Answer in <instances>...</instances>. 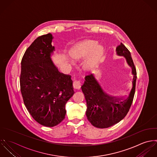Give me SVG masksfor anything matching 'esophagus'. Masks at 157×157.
Segmentation results:
<instances>
[{"label":"esophagus","instance_id":"esophagus-1","mask_svg":"<svg viewBox=\"0 0 157 157\" xmlns=\"http://www.w3.org/2000/svg\"><path fill=\"white\" fill-rule=\"evenodd\" d=\"M73 88L76 90H79L81 87V84L79 81H75L73 82Z\"/></svg>","mask_w":157,"mask_h":157}]
</instances>
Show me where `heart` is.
<instances>
[{
	"instance_id": "1",
	"label": "heart",
	"mask_w": 157,
	"mask_h": 157,
	"mask_svg": "<svg viewBox=\"0 0 157 157\" xmlns=\"http://www.w3.org/2000/svg\"><path fill=\"white\" fill-rule=\"evenodd\" d=\"M104 54L102 46L98 42L86 39L74 45L69 50V55L74 61L83 59L81 67L87 73L94 72L99 67Z\"/></svg>"
}]
</instances>
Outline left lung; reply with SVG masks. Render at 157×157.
I'll list each match as a JSON object with an SVG mask.
<instances>
[{"label":"left lung","mask_w":157,"mask_h":157,"mask_svg":"<svg viewBox=\"0 0 157 157\" xmlns=\"http://www.w3.org/2000/svg\"><path fill=\"white\" fill-rule=\"evenodd\" d=\"M116 55L123 56L131 68L130 89L124 90L123 95L114 97L107 93L93 75L86 76L81 87L87 102L86 116L92 125L107 128L121 121L128 113L135 94L136 71L130 52L122 43L116 48Z\"/></svg>","instance_id":"8db88e82"}]
</instances>
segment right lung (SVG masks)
Listing matches in <instances>:
<instances>
[{"label": "right lung", "instance_id": "right-lung-1", "mask_svg": "<svg viewBox=\"0 0 157 157\" xmlns=\"http://www.w3.org/2000/svg\"><path fill=\"white\" fill-rule=\"evenodd\" d=\"M51 33L36 38L21 62V90L24 104L40 124L54 127L65 118V104L74 94L71 76L59 72L51 56Z\"/></svg>", "mask_w": 157, "mask_h": 157}]
</instances>
